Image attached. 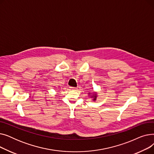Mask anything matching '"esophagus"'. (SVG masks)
<instances>
[{"label":"esophagus","mask_w":154,"mask_h":154,"mask_svg":"<svg viewBox=\"0 0 154 154\" xmlns=\"http://www.w3.org/2000/svg\"><path fill=\"white\" fill-rule=\"evenodd\" d=\"M70 88L71 90H73V91H76L77 89V87H70Z\"/></svg>","instance_id":"1"}]
</instances>
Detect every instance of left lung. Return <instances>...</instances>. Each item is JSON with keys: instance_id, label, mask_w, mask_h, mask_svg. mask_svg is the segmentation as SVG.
<instances>
[{"instance_id": "1", "label": "left lung", "mask_w": 154, "mask_h": 154, "mask_svg": "<svg viewBox=\"0 0 154 154\" xmlns=\"http://www.w3.org/2000/svg\"><path fill=\"white\" fill-rule=\"evenodd\" d=\"M96 97H97V96H96V95H93V96H92V97H94V100H96Z\"/></svg>"}]
</instances>
